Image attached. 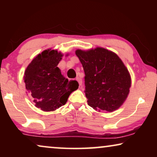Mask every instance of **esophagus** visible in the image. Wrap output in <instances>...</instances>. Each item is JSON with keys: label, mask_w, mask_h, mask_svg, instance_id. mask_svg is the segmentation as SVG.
<instances>
[{"label": "esophagus", "mask_w": 157, "mask_h": 157, "mask_svg": "<svg viewBox=\"0 0 157 157\" xmlns=\"http://www.w3.org/2000/svg\"><path fill=\"white\" fill-rule=\"evenodd\" d=\"M76 79V81L78 82L79 86H81V84H82V79H81V78H79V77H77Z\"/></svg>", "instance_id": "esophagus-1"}]
</instances>
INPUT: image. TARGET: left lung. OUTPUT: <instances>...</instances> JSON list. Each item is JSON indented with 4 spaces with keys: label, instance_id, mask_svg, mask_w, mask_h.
Wrapping results in <instances>:
<instances>
[{
    "label": "left lung",
    "instance_id": "8db88e82",
    "mask_svg": "<svg viewBox=\"0 0 157 157\" xmlns=\"http://www.w3.org/2000/svg\"><path fill=\"white\" fill-rule=\"evenodd\" d=\"M76 54L84 70L88 104L98 111L117 110L127 98L132 85L130 74L121 59L101 47L77 49Z\"/></svg>",
    "mask_w": 157,
    "mask_h": 157
}]
</instances>
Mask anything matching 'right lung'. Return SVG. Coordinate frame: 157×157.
Instances as JSON below:
<instances>
[{"mask_svg":"<svg viewBox=\"0 0 157 157\" xmlns=\"http://www.w3.org/2000/svg\"><path fill=\"white\" fill-rule=\"evenodd\" d=\"M63 56L60 51L47 49L32 60L24 72L25 89L33 98L35 106L44 111L60 108L78 88L77 81H68L57 67Z\"/></svg>","mask_w":157,"mask_h":157,"instance_id":"add662e5","label":"right lung"}]
</instances>
